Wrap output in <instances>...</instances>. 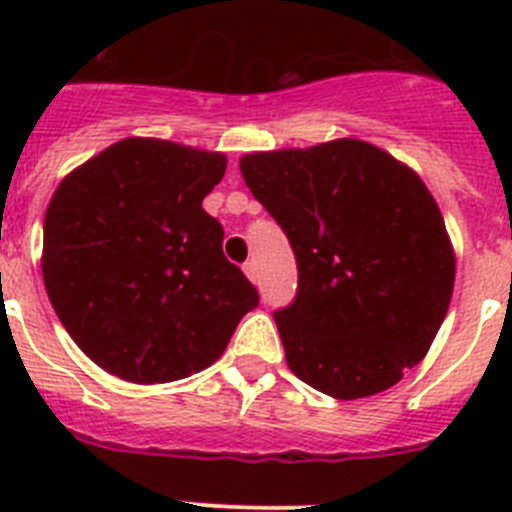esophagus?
Returning a JSON list of instances; mask_svg holds the SVG:
<instances>
[{"instance_id":"34e87169","label":"esophagus","mask_w":512,"mask_h":512,"mask_svg":"<svg viewBox=\"0 0 512 512\" xmlns=\"http://www.w3.org/2000/svg\"><path fill=\"white\" fill-rule=\"evenodd\" d=\"M243 271H246V277L251 279L253 284L259 282V269H256V264H253V261H246V264H243Z\"/></svg>"}]
</instances>
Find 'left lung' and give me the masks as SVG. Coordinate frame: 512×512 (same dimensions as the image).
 I'll return each mask as SVG.
<instances>
[{
    "label": "left lung",
    "instance_id": "1",
    "mask_svg": "<svg viewBox=\"0 0 512 512\" xmlns=\"http://www.w3.org/2000/svg\"><path fill=\"white\" fill-rule=\"evenodd\" d=\"M241 174L300 271L295 302L274 312L289 369L336 400L390 390L428 354L454 292V248L423 179L356 138L248 153Z\"/></svg>",
    "mask_w": 512,
    "mask_h": 512
}]
</instances>
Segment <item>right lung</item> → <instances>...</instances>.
Wrapping results in <instances>:
<instances>
[{
    "label": "right lung",
    "instance_id": "obj_1",
    "mask_svg": "<svg viewBox=\"0 0 512 512\" xmlns=\"http://www.w3.org/2000/svg\"><path fill=\"white\" fill-rule=\"evenodd\" d=\"M225 153L125 138L71 171L43 223V282L63 328L104 372L164 384L223 356L259 292L202 210Z\"/></svg>",
    "mask_w": 512,
    "mask_h": 512
}]
</instances>
